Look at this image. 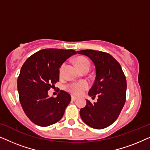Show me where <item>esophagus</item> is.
Wrapping results in <instances>:
<instances>
[{"instance_id":"1","label":"esophagus","mask_w":150,"mask_h":150,"mask_svg":"<svg viewBox=\"0 0 150 150\" xmlns=\"http://www.w3.org/2000/svg\"><path fill=\"white\" fill-rule=\"evenodd\" d=\"M77 100V98L76 97L71 96V100H72V101H75V100Z\"/></svg>"}]
</instances>
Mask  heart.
Returning a JSON list of instances; mask_svg holds the SVG:
<instances>
[{
    "instance_id": "b5f03b06",
    "label": "heart",
    "mask_w": 150,
    "mask_h": 150,
    "mask_svg": "<svg viewBox=\"0 0 150 150\" xmlns=\"http://www.w3.org/2000/svg\"><path fill=\"white\" fill-rule=\"evenodd\" d=\"M76 63L77 66L79 67L81 70L86 67H90V62L89 59L85 57H79L76 59ZM63 68H64V64L61 65L59 68V74H62ZM89 88V84L86 81H80L76 83H73L69 84L67 86V89L75 96H81L85 91Z\"/></svg>"
}]
</instances>
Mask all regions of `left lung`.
I'll return each mask as SVG.
<instances>
[{
	"label": "left lung",
	"mask_w": 150,
	"mask_h": 150,
	"mask_svg": "<svg viewBox=\"0 0 150 150\" xmlns=\"http://www.w3.org/2000/svg\"><path fill=\"white\" fill-rule=\"evenodd\" d=\"M89 57L96 66V79L89 91L97 102L87 104L80 110L81 119L95 129L109 126L120 115L126 102V79L118 61L107 52L93 50L77 51Z\"/></svg>",
	"instance_id": "obj_1"
}]
</instances>
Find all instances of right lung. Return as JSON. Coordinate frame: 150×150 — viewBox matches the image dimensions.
Wrapping results in <instances>:
<instances>
[{"label": "right lung", "instance_id": "add662e5", "mask_svg": "<svg viewBox=\"0 0 150 150\" xmlns=\"http://www.w3.org/2000/svg\"><path fill=\"white\" fill-rule=\"evenodd\" d=\"M75 54L71 49H43L28 57L22 66L17 83L20 102L35 124L48 126L62 118L70 95L61 90L56 98L49 97L48 91L59 81L61 65Z\"/></svg>", "mask_w": 150, "mask_h": 150}]
</instances>
